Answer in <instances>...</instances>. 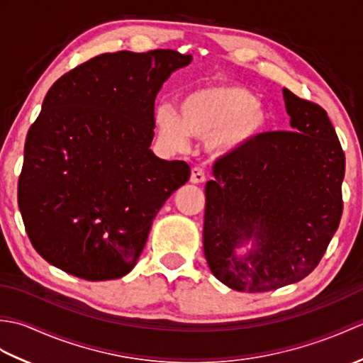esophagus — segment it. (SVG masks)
Returning a JSON list of instances; mask_svg holds the SVG:
<instances>
[{
  "instance_id": "1",
  "label": "esophagus",
  "mask_w": 363,
  "mask_h": 363,
  "mask_svg": "<svg viewBox=\"0 0 363 363\" xmlns=\"http://www.w3.org/2000/svg\"><path fill=\"white\" fill-rule=\"evenodd\" d=\"M206 181V173L203 168L199 167H195L191 168V174H190V182L194 184H203Z\"/></svg>"
}]
</instances>
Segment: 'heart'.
<instances>
[{"mask_svg": "<svg viewBox=\"0 0 363 363\" xmlns=\"http://www.w3.org/2000/svg\"><path fill=\"white\" fill-rule=\"evenodd\" d=\"M181 115L162 106L156 113L162 143L179 150L187 133L207 137V148L233 152L252 142L267 126V111L256 95L234 82H213L191 90L181 99Z\"/></svg>", "mask_w": 363, "mask_h": 363, "instance_id": "obj_1", "label": "heart"}]
</instances>
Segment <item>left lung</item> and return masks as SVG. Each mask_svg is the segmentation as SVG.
<instances>
[{
  "instance_id": "1",
  "label": "left lung",
  "mask_w": 363,
  "mask_h": 363,
  "mask_svg": "<svg viewBox=\"0 0 363 363\" xmlns=\"http://www.w3.org/2000/svg\"><path fill=\"white\" fill-rule=\"evenodd\" d=\"M293 130H268L212 167L203 245L211 272L238 291H268L312 273L343 212L345 152L328 112L284 89ZM252 240L240 258L235 248Z\"/></svg>"
}]
</instances>
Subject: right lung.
I'll return each instance as SVG.
<instances>
[{"instance_id": "obj_1", "label": "right lung", "mask_w": 363, "mask_h": 363, "mask_svg": "<svg viewBox=\"0 0 363 363\" xmlns=\"http://www.w3.org/2000/svg\"><path fill=\"white\" fill-rule=\"evenodd\" d=\"M190 62L173 50L106 52L52 84L18 177L28 237L51 265L86 281L133 269L154 217L190 177L187 162L150 150L157 91Z\"/></svg>"}]
</instances>
